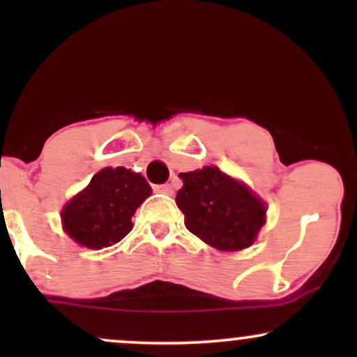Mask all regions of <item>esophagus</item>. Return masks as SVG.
<instances>
[{
    "mask_svg": "<svg viewBox=\"0 0 357 357\" xmlns=\"http://www.w3.org/2000/svg\"><path fill=\"white\" fill-rule=\"evenodd\" d=\"M154 191L158 192H166V195H173V184L166 183V184H155Z\"/></svg>",
    "mask_w": 357,
    "mask_h": 357,
    "instance_id": "esophagus-1",
    "label": "esophagus"
}]
</instances>
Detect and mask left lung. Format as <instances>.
Listing matches in <instances>:
<instances>
[{"mask_svg":"<svg viewBox=\"0 0 357 357\" xmlns=\"http://www.w3.org/2000/svg\"><path fill=\"white\" fill-rule=\"evenodd\" d=\"M179 178L183 188L176 195V203L192 235L225 252L253 243L267 210L247 186L215 166L179 173Z\"/></svg>","mask_w":357,"mask_h":357,"instance_id":"8db88e82","label":"left lung"}]
</instances>
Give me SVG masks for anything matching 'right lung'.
<instances>
[{"label": "right lung", "mask_w": 357, "mask_h": 357, "mask_svg": "<svg viewBox=\"0 0 357 357\" xmlns=\"http://www.w3.org/2000/svg\"><path fill=\"white\" fill-rule=\"evenodd\" d=\"M149 195V183L139 173L105 167L61 211L65 231L84 247H110L130 231L134 211Z\"/></svg>", "instance_id": "1"}]
</instances>
